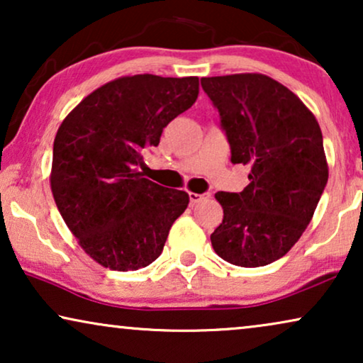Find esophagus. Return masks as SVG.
<instances>
[{
    "mask_svg": "<svg viewBox=\"0 0 363 363\" xmlns=\"http://www.w3.org/2000/svg\"><path fill=\"white\" fill-rule=\"evenodd\" d=\"M211 196V193L210 191H206V193H190V201H191V205H196V203H200V201H203V200H208V198Z\"/></svg>",
    "mask_w": 363,
    "mask_h": 363,
    "instance_id": "34e87169",
    "label": "esophagus"
}]
</instances>
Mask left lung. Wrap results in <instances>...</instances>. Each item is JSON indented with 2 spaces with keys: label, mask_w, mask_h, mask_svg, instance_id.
<instances>
[{
  "label": "left lung",
  "mask_w": 363,
  "mask_h": 363,
  "mask_svg": "<svg viewBox=\"0 0 363 363\" xmlns=\"http://www.w3.org/2000/svg\"><path fill=\"white\" fill-rule=\"evenodd\" d=\"M220 113L231 163L250 165V185L218 191L223 223L213 250L241 267L271 264L309 225L329 178L322 132L299 97L262 74L203 77Z\"/></svg>",
  "instance_id": "obj_1"
}]
</instances>
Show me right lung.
<instances>
[{
    "label": "right lung",
    "mask_w": 363,
    "mask_h": 363,
    "mask_svg": "<svg viewBox=\"0 0 363 363\" xmlns=\"http://www.w3.org/2000/svg\"><path fill=\"white\" fill-rule=\"evenodd\" d=\"M198 77L138 74L107 82L59 127L51 190L82 250L112 271H137L162 255L186 191L143 178V155L198 97Z\"/></svg>",
    "instance_id": "right-lung-1"
}]
</instances>
